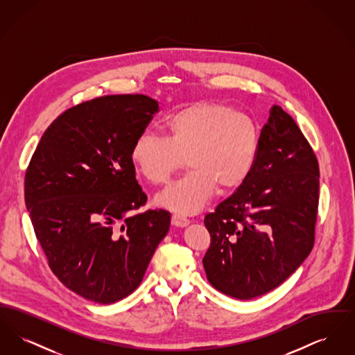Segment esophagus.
I'll return each mask as SVG.
<instances>
[{
	"label": "esophagus",
	"mask_w": 355,
	"mask_h": 355,
	"mask_svg": "<svg viewBox=\"0 0 355 355\" xmlns=\"http://www.w3.org/2000/svg\"><path fill=\"white\" fill-rule=\"evenodd\" d=\"M171 225L175 227H186L189 225V220H186L185 217L180 216V214H173L171 216Z\"/></svg>",
	"instance_id": "34e87169"
}]
</instances>
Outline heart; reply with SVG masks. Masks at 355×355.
Returning a JSON list of instances; mask_svg holds the SVG:
<instances>
[{"instance_id": "1", "label": "heart", "mask_w": 355, "mask_h": 355, "mask_svg": "<svg viewBox=\"0 0 355 355\" xmlns=\"http://www.w3.org/2000/svg\"><path fill=\"white\" fill-rule=\"evenodd\" d=\"M166 138L138 135L130 152L137 171L152 185H165L186 157L190 171L157 197L162 207L196 214L218 187L232 191L250 175L259 150L253 117L220 101L194 102L164 122Z\"/></svg>"}]
</instances>
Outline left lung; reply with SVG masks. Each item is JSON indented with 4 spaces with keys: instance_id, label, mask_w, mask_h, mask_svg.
Listing matches in <instances>:
<instances>
[{
    "instance_id": "left-lung-1",
    "label": "left lung",
    "mask_w": 355,
    "mask_h": 355,
    "mask_svg": "<svg viewBox=\"0 0 355 355\" xmlns=\"http://www.w3.org/2000/svg\"><path fill=\"white\" fill-rule=\"evenodd\" d=\"M318 200L317 157L295 121L274 105L250 175L203 220L211 286L252 300L284 284L313 249Z\"/></svg>"
}]
</instances>
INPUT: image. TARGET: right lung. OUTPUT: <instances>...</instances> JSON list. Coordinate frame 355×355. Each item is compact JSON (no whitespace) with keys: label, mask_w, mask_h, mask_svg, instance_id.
I'll list each match as a JSON object with an SVG mask.
<instances>
[{"label":"right lung","mask_w":355,"mask_h":355,"mask_svg":"<svg viewBox=\"0 0 355 355\" xmlns=\"http://www.w3.org/2000/svg\"><path fill=\"white\" fill-rule=\"evenodd\" d=\"M158 112L144 94L105 96L64 112L25 174V203L54 275L76 294L114 304L139 286L170 213L135 214L148 197L130 152Z\"/></svg>","instance_id":"right-lung-1"}]
</instances>
